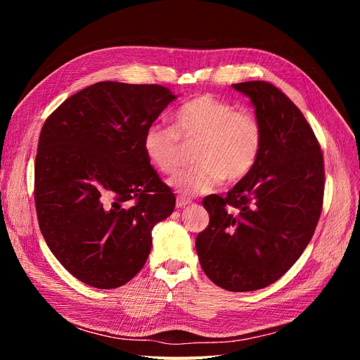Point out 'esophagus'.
I'll list each match as a JSON object with an SVG mask.
<instances>
[{
  "label": "esophagus",
  "mask_w": 360,
  "mask_h": 360,
  "mask_svg": "<svg viewBox=\"0 0 360 360\" xmlns=\"http://www.w3.org/2000/svg\"><path fill=\"white\" fill-rule=\"evenodd\" d=\"M192 201L189 198H184V197H177V201H176V205L177 209H181V207H186L189 205Z\"/></svg>",
  "instance_id": "34e87169"
}]
</instances>
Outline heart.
I'll use <instances>...</instances> for the list:
<instances>
[{
  "label": "heart",
  "mask_w": 360,
  "mask_h": 360,
  "mask_svg": "<svg viewBox=\"0 0 360 360\" xmlns=\"http://www.w3.org/2000/svg\"><path fill=\"white\" fill-rule=\"evenodd\" d=\"M172 126H150L144 134V153L158 171L176 174L184 160V144H197V167L171 179L183 195L207 193L225 180L234 184L254 169L263 148V126L249 110L213 94H201L181 105Z\"/></svg>",
  "instance_id": "1"
}]
</instances>
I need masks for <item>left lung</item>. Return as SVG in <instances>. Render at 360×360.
I'll use <instances>...</instances> for the list:
<instances>
[{
    "label": "left lung",
    "instance_id": "1",
    "mask_svg": "<svg viewBox=\"0 0 360 360\" xmlns=\"http://www.w3.org/2000/svg\"><path fill=\"white\" fill-rule=\"evenodd\" d=\"M233 89L252 102L263 148L226 197L202 200L210 222L195 248L217 287L254 291L274 284L308 246L323 207L324 163L307 118L275 85L249 81Z\"/></svg>",
    "mask_w": 360,
    "mask_h": 360
}]
</instances>
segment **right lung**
<instances>
[{"label":"right lung","mask_w":360,"mask_h":360,"mask_svg":"<svg viewBox=\"0 0 360 360\" xmlns=\"http://www.w3.org/2000/svg\"><path fill=\"white\" fill-rule=\"evenodd\" d=\"M167 86L105 81L64 101L41 127L34 201L52 254L86 285H124L176 195L144 153V134L176 99Z\"/></svg>","instance_id":"right-lung-1"}]
</instances>
